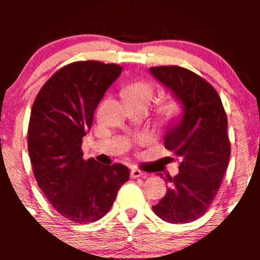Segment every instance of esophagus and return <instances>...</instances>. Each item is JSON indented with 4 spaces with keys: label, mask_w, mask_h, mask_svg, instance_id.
Instances as JSON below:
<instances>
[{
    "label": "esophagus",
    "mask_w": 260,
    "mask_h": 260,
    "mask_svg": "<svg viewBox=\"0 0 260 260\" xmlns=\"http://www.w3.org/2000/svg\"><path fill=\"white\" fill-rule=\"evenodd\" d=\"M143 172L141 171V170L138 169H132L131 170V177H133V179H137V177H143Z\"/></svg>",
    "instance_id": "obj_1"
}]
</instances>
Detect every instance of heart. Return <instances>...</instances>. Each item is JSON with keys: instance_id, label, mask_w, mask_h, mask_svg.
<instances>
[{"instance_id": "obj_1", "label": "heart", "mask_w": 260, "mask_h": 260, "mask_svg": "<svg viewBox=\"0 0 260 260\" xmlns=\"http://www.w3.org/2000/svg\"><path fill=\"white\" fill-rule=\"evenodd\" d=\"M123 94H124L128 103L148 106V103L152 99V95H153V89L146 81H136V83L125 86ZM165 112H167V109H165Z\"/></svg>"}]
</instances>
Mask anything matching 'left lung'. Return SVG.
Segmentation results:
<instances>
[{
  "label": "left lung",
  "instance_id": "1",
  "mask_svg": "<svg viewBox=\"0 0 260 260\" xmlns=\"http://www.w3.org/2000/svg\"><path fill=\"white\" fill-rule=\"evenodd\" d=\"M149 73L182 111L167 125L165 135V147L177 157L180 172L164 177L171 186L152 209L165 221L185 224L210 208L228 169L226 114L216 90L195 73L175 65L149 68Z\"/></svg>",
  "mask_w": 260,
  "mask_h": 260
}]
</instances>
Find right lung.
I'll return each mask as SVG.
<instances>
[{"instance_id": "1", "label": "right lung", "mask_w": 260, "mask_h": 260, "mask_svg": "<svg viewBox=\"0 0 260 260\" xmlns=\"http://www.w3.org/2000/svg\"><path fill=\"white\" fill-rule=\"evenodd\" d=\"M120 73L115 64L73 62L44 84L31 109L27 147L39 187L57 212L79 224L103 217L129 179L124 165H101L81 152L94 112Z\"/></svg>"}]
</instances>
